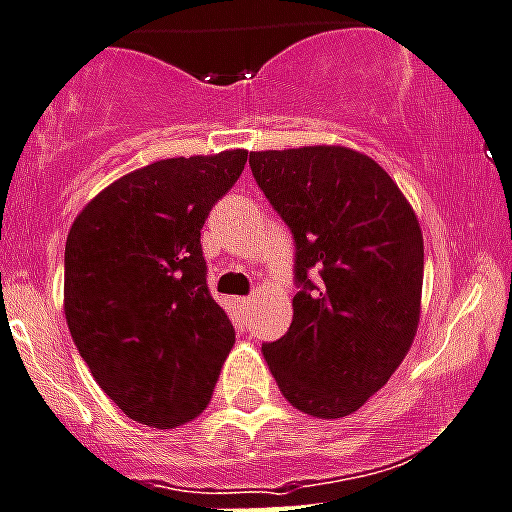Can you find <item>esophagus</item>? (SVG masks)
Returning a JSON list of instances; mask_svg holds the SVG:
<instances>
[{"label": "esophagus", "mask_w": 512, "mask_h": 512, "mask_svg": "<svg viewBox=\"0 0 512 512\" xmlns=\"http://www.w3.org/2000/svg\"><path fill=\"white\" fill-rule=\"evenodd\" d=\"M251 304H253L251 296H238V299H236L238 311H248V309H251Z\"/></svg>", "instance_id": "obj_1"}]
</instances>
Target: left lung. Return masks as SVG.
<instances>
[{
  "instance_id": "8db88e82",
  "label": "left lung",
  "mask_w": 512,
  "mask_h": 512,
  "mask_svg": "<svg viewBox=\"0 0 512 512\" xmlns=\"http://www.w3.org/2000/svg\"><path fill=\"white\" fill-rule=\"evenodd\" d=\"M248 165L296 246L294 319L261 347L266 364L296 410L321 420L352 415L415 339L420 223L397 183L357 150H261Z\"/></svg>"
}]
</instances>
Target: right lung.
Returning a JSON list of instances; mask_svg holds the SVG:
<instances>
[{
  "mask_svg": "<svg viewBox=\"0 0 512 512\" xmlns=\"http://www.w3.org/2000/svg\"><path fill=\"white\" fill-rule=\"evenodd\" d=\"M246 150L168 158L92 198L65 246V316L92 377L140 425L201 415L236 342L206 284L201 228Z\"/></svg>",
  "mask_w": 512,
  "mask_h": 512,
  "instance_id": "right-lung-1",
  "label": "right lung"
}]
</instances>
